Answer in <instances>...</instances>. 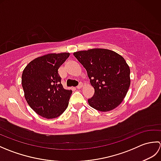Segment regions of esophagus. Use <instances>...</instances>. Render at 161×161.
Here are the masks:
<instances>
[{
    "instance_id": "1",
    "label": "esophagus",
    "mask_w": 161,
    "mask_h": 161,
    "mask_svg": "<svg viewBox=\"0 0 161 161\" xmlns=\"http://www.w3.org/2000/svg\"><path fill=\"white\" fill-rule=\"evenodd\" d=\"M82 87H83V84L80 83V84H79L78 86H77V89H80V88H81Z\"/></svg>"
}]
</instances>
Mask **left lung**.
Instances as JSON below:
<instances>
[{"instance_id": "8db88e82", "label": "left lung", "mask_w": 161, "mask_h": 161, "mask_svg": "<svg viewBox=\"0 0 161 161\" xmlns=\"http://www.w3.org/2000/svg\"><path fill=\"white\" fill-rule=\"evenodd\" d=\"M86 68L95 89L88 102L100 111H109L121 104L130 86V68L121 55L108 49L94 48L73 53Z\"/></svg>"}]
</instances>
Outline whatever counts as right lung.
<instances>
[{"label":"right lung","mask_w":161,"mask_h":161,"mask_svg":"<svg viewBox=\"0 0 161 161\" xmlns=\"http://www.w3.org/2000/svg\"><path fill=\"white\" fill-rule=\"evenodd\" d=\"M70 53H52L37 57L23 71L21 83L25 100L37 114L47 119L66 111L72 94L64 89L58 70Z\"/></svg>","instance_id":"1"}]
</instances>
